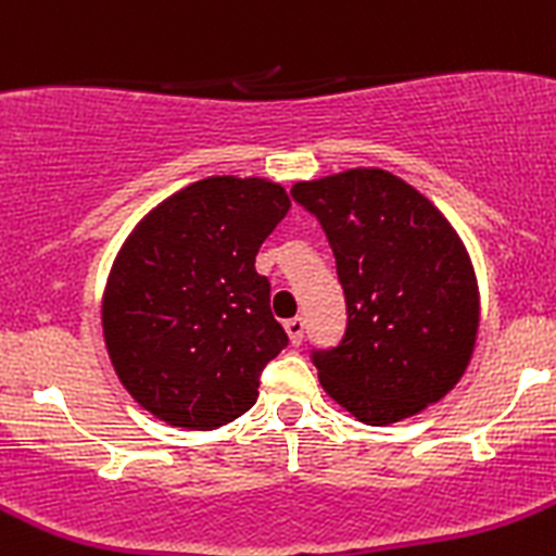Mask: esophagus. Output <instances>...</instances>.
Instances as JSON below:
<instances>
[{"label": "esophagus", "mask_w": 556, "mask_h": 556, "mask_svg": "<svg viewBox=\"0 0 556 556\" xmlns=\"http://www.w3.org/2000/svg\"><path fill=\"white\" fill-rule=\"evenodd\" d=\"M304 328H306L304 317H293V320L285 323V331H288L290 342H293V344H301V342H304Z\"/></svg>", "instance_id": "obj_1"}]
</instances>
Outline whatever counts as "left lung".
<instances>
[{"label":"left lung","mask_w":556,"mask_h":556,"mask_svg":"<svg viewBox=\"0 0 556 556\" xmlns=\"http://www.w3.org/2000/svg\"><path fill=\"white\" fill-rule=\"evenodd\" d=\"M290 195L320 223L348 306L337 348L312 350L328 396L369 427L440 402L478 333L476 274L448 219L380 168L299 181Z\"/></svg>","instance_id":"8db88e82"}]
</instances>
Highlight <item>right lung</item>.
<instances>
[{"mask_svg": "<svg viewBox=\"0 0 556 556\" xmlns=\"http://www.w3.org/2000/svg\"><path fill=\"white\" fill-rule=\"evenodd\" d=\"M288 208L274 181L212 176L160 203L118 252L102 299L108 355L135 402L170 427L239 418L288 348L271 282L255 271Z\"/></svg>", "mask_w": 556, "mask_h": 556, "instance_id": "obj_1", "label": "right lung"}]
</instances>
